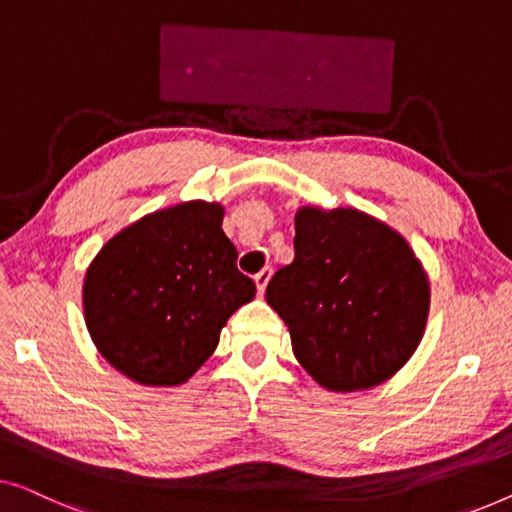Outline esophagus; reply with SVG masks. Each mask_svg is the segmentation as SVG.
Returning <instances> with one entry per match:
<instances>
[{"mask_svg":"<svg viewBox=\"0 0 512 512\" xmlns=\"http://www.w3.org/2000/svg\"><path fill=\"white\" fill-rule=\"evenodd\" d=\"M270 274H272V270L270 268H263L261 272L256 274L254 277V281H256V288H258V293H265V286H268V281H270Z\"/></svg>","mask_w":512,"mask_h":512,"instance_id":"esophagus-1","label":"esophagus"}]
</instances>
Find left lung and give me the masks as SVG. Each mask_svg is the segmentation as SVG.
<instances>
[{
    "label": "left lung",
    "instance_id": "1",
    "mask_svg": "<svg viewBox=\"0 0 512 512\" xmlns=\"http://www.w3.org/2000/svg\"><path fill=\"white\" fill-rule=\"evenodd\" d=\"M293 247L265 300L288 325L295 358L335 392L388 381L418 348L429 311L409 242L353 207H300Z\"/></svg>",
    "mask_w": 512,
    "mask_h": 512
}]
</instances>
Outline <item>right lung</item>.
I'll return each mask as SVG.
<instances>
[{"label":"right lung","mask_w":512,"mask_h":512,"mask_svg":"<svg viewBox=\"0 0 512 512\" xmlns=\"http://www.w3.org/2000/svg\"><path fill=\"white\" fill-rule=\"evenodd\" d=\"M224 207L191 201L138 219L85 274V323L99 353L143 385H180L219 344L256 284L221 231Z\"/></svg>","instance_id":"1"}]
</instances>
